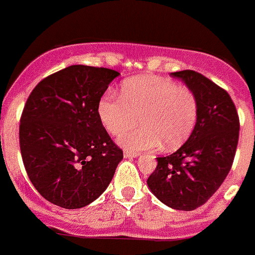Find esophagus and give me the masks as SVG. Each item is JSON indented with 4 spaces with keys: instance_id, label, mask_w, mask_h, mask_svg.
I'll return each mask as SVG.
<instances>
[{
    "instance_id": "esophagus-1",
    "label": "esophagus",
    "mask_w": 255,
    "mask_h": 255,
    "mask_svg": "<svg viewBox=\"0 0 255 255\" xmlns=\"http://www.w3.org/2000/svg\"><path fill=\"white\" fill-rule=\"evenodd\" d=\"M138 152H130V151H125V154H123V156H125L126 159H133V158H137L138 156Z\"/></svg>"
}]
</instances>
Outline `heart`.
<instances>
[{"label":"heart","mask_w":255,"mask_h":255,"mask_svg":"<svg viewBox=\"0 0 255 255\" xmlns=\"http://www.w3.org/2000/svg\"><path fill=\"white\" fill-rule=\"evenodd\" d=\"M97 115L108 133L118 136L126 150L141 151L160 146L173 151L191 136L199 115V103L187 87L156 75H138L123 81L119 97L105 96L97 105Z\"/></svg>","instance_id":"b5f03b06"}]
</instances>
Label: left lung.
<instances>
[{"label":"left lung","mask_w":255,"mask_h":255,"mask_svg":"<svg viewBox=\"0 0 255 255\" xmlns=\"http://www.w3.org/2000/svg\"><path fill=\"white\" fill-rule=\"evenodd\" d=\"M195 94L199 115L191 136L173 154L156 158L150 191L167 207L194 210L220 189L239 142V115L223 88L194 70L170 73Z\"/></svg>","instance_id":"1"}]
</instances>
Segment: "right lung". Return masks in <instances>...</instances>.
Segmentation results:
<instances>
[{
	"mask_svg": "<svg viewBox=\"0 0 255 255\" xmlns=\"http://www.w3.org/2000/svg\"><path fill=\"white\" fill-rule=\"evenodd\" d=\"M118 75L106 68L70 65L42 79L26 100L19 127L24 167L35 190L57 207L91 204L123 159L97 115Z\"/></svg>",
	"mask_w": 255,
	"mask_h": 255,
	"instance_id": "add662e5",
	"label": "right lung"
}]
</instances>
